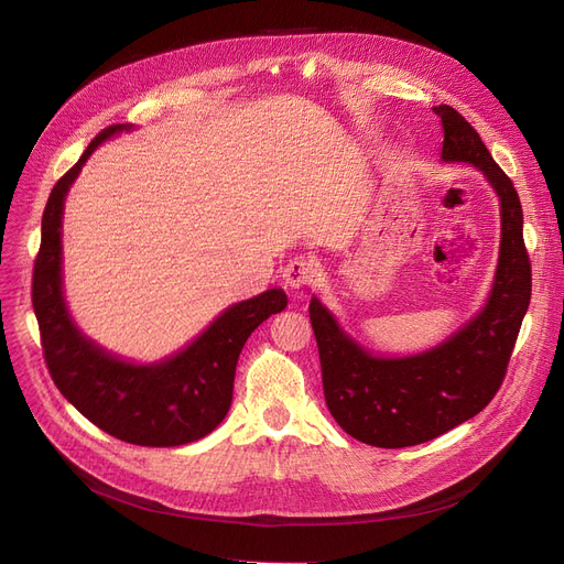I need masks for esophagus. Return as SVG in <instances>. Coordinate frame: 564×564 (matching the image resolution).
<instances>
[{
  "label": "esophagus",
  "mask_w": 564,
  "mask_h": 564,
  "mask_svg": "<svg viewBox=\"0 0 564 564\" xmlns=\"http://www.w3.org/2000/svg\"><path fill=\"white\" fill-rule=\"evenodd\" d=\"M317 267L311 258H294L283 267V281L290 290H302L315 281Z\"/></svg>",
  "instance_id": "obj_1"
}]
</instances>
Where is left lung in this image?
I'll list each match as a JSON object with an SVG mask.
<instances>
[{
    "label": "left lung",
    "mask_w": 564,
    "mask_h": 564,
    "mask_svg": "<svg viewBox=\"0 0 564 564\" xmlns=\"http://www.w3.org/2000/svg\"><path fill=\"white\" fill-rule=\"evenodd\" d=\"M434 113L443 126L441 160L473 164L500 198L498 270L480 315L416 357H372L338 327L317 297L311 300L324 400L349 436L375 448L419 446L480 413L506 379L530 304L532 270L512 181L457 109L438 105Z\"/></svg>",
    "instance_id": "1"
}]
</instances>
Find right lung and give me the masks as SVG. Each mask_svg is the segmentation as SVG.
<instances>
[{"instance_id":"obj_1","label":"right lung","mask_w":564,"mask_h":564,"mask_svg":"<svg viewBox=\"0 0 564 564\" xmlns=\"http://www.w3.org/2000/svg\"><path fill=\"white\" fill-rule=\"evenodd\" d=\"M102 130L77 164L56 181L41 226L34 262L32 304L52 381L62 395L102 432L134 446H183L210 434L232 402V381L240 351L251 332L288 306L285 292L267 290L226 308L192 345L171 359L137 366L116 359L79 334L62 290V215L66 194L96 148L116 132Z\"/></svg>"}]
</instances>
